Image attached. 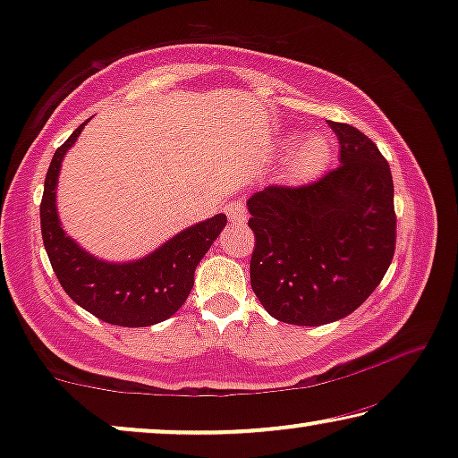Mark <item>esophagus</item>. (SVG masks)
I'll return each mask as SVG.
<instances>
[{"label":"esophagus","mask_w":458,"mask_h":458,"mask_svg":"<svg viewBox=\"0 0 458 458\" xmlns=\"http://www.w3.org/2000/svg\"><path fill=\"white\" fill-rule=\"evenodd\" d=\"M227 215H229L231 223H246V218H248L246 204H243V202H231L227 206Z\"/></svg>","instance_id":"1"}]
</instances>
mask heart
Returning a JSON list of instances; mask_svg holds the SVG:
<instances>
[{"instance_id": "1", "label": "heart", "mask_w": 458, "mask_h": 458, "mask_svg": "<svg viewBox=\"0 0 458 458\" xmlns=\"http://www.w3.org/2000/svg\"><path fill=\"white\" fill-rule=\"evenodd\" d=\"M331 146L323 135H309L296 143L290 156V174L296 181L312 179L329 162Z\"/></svg>"}]
</instances>
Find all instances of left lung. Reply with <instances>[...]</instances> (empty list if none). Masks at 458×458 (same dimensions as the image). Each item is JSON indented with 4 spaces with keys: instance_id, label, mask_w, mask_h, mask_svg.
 <instances>
[{
    "instance_id": "obj_1",
    "label": "left lung",
    "mask_w": 458,
    "mask_h": 458,
    "mask_svg": "<svg viewBox=\"0 0 458 458\" xmlns=\"http://www.w3.org/2000/svg\"><path fill=\"white\" fill-rule=\"evenodd\" d=\"M342 165L309 185H268L248 199L256 243L250 284L281 323L348 317L381 284L396 248L387 160L359 129L329 121Z\"/></svg>"
}]
</instances>
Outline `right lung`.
<instances>
[{
    "label": "right lung",
    "mask_w": 458,
    "mask_h": 458,
    "mask_svg": "<svg viewBox=\"0 0 458 458\" xmlns=\"http://www.w3.org/2000/svg\"><path fill=\"white\" fill-rule=\"evenodd\" d=\"M87 123L55 149L46 174L41 199V235L52 268L64 292L81 309L110 325L149 327L173 317L185 304L193 287V273L221 233L227 216L216 215L191 225L162 243L146 259L106 262L85 252L60 227L55 212V185L68 148Z\"/></svg>",
    "instance_id": "add662e5"
}]
</instances>
